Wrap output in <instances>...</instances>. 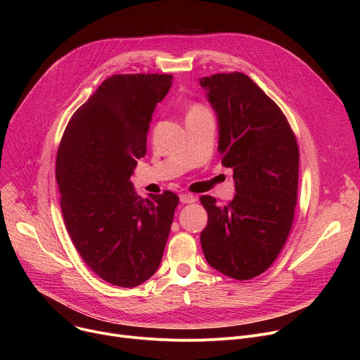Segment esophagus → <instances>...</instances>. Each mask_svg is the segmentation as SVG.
Segmentation results:
<instances>
[{
    "mask_svg": "<svg viewBox=\"0 0 360 360\" xmlns=\"http://www.w3.org/2000/svg\"><path fill=\"white\" fill-rule=\"evenodd\" d=\"M179 199H181L182 203H192V202H195V196H192L189 193H181Z\"/></svg>",
    "mask_w": 360,
    "mask_h": 360,
    "instance_id": "obj_1",
    "label": "esophagus"
}]
</instances>
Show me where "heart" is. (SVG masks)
<instances>
[{"label": "heart", "mask_w": 360, "mask_h": 360, "mask_svg": "<svg viewBox=\"0 0 360 360\" xmlns=\"http://www.w3.org/2000/svg\"><path fill=\"white\" fill-rule=\"evenodd\" d=\"M205 112H210L207 107H203L202 104H199V102H193V104L188 110V117L200 115V114H205Z\"/></svg>", "instance_id": "1"}]
</instances>
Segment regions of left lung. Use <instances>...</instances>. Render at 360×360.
Listing matches in <instances>:
<instances>
[{"mask_svg": "<svg viewBox=\"0 0 360 360\" xmlns=\"http://www.w3.org/2000/svg\"><path fill=\"white\" fill-rule=\"evenodd\" d=\"M219 120L222 165L233 169V199L208 212L200 245L208 264L236 281L264 274L281 253L295 218L299 179L296 136L276 102L233 71L199 79Z\"/></svg>", "mask_w": 360, "mask_h": 360, "instance_id": "left-lung-1", "label": "left lung"}]
</instances>
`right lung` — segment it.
I'll list each match as a JSON object with an SVG mask.
<instances>
[{
  "mask_svg": "<svg viewBox=\"0 0 360 360\" xmlns=\"http://www.w3.org/2000/svg\"><path fill=\"white\" fill-rule=\"evenodd\" d=\"M171 85L168 74L107 78L74 112L57 152L70 238L86 266L115 286L135 288L157 272L179 203L171 191L142 199L129 181Z\"/></svg>",
  "mask_w": 360,
  "mask_h": 360,
  "instance_id": "1",
  "label": "right lung"
}]
</instances>
